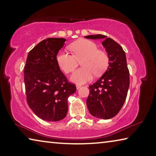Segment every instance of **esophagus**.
<instances>
[{
	"instance_id": "1",
	"label": "esophagus",
	"mask_w": 156,
	"mask_h": 156,
	"mask_svg": "<svg viewBox=\"0 0 156 156\" xmlns=\"http://www.w3.org/2000/svg\"><path fill=\"white\" fill-rule=\"evenodd\" d=\"M80 85H79V84H76V89H78L79 88H80Z\"/></svg>"
}]
</instances>
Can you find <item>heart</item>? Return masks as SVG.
<instances>
[{
	"mask_svg": "<svg viewBox=\"0 0 156 156\" xmlns=\"http://www.w3.org/2000/svg\"><path fill=\"white\" fill-rule=\"evenodd\" d=\"M73 54L66 50L58 53L56 61L60 68L65 73L73 72L81 60L82 67L73 73L71 80L78 84L91 81L94 76L102 74L107 69L109 58L106 52L99 49L97 44L86 39H81L70 46Z\"/></svg>",
	"mask_w": 156,
	"mask_h": 156,
	"instance_id": "heart-1",
	"label": "heart"
}]
</instances>
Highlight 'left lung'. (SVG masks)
<instances>
[{
    "mask_svg": "<svg viewBox=\"0 0 156 156\" xmlns=\"http://www.w3.org/2000/svg\"><path fill=\"white\" fill-rule=\"evenodd\" d=\"M104 39L102 44L109 58V67L98 80L89 87L87 99L89 112L94 117L110 119L118 114L125 103L129 87V71L125 52L113 39L102 34L84 36Z\"/></svg>",
    "mask_w": 156,
    "mask_h": 156,
    "instance_id": "8db88e82",
    "label": "left lung"
}]
</instances>
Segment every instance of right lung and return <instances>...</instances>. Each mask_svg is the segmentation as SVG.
<instances>
[{
    "label": "right lung",
    "mask_w": 156,
    "mask_h": 156,
    "mask_svg": "<svg viewBox=\"0 0 156 156\" xmlns=\"http://www.w3.org/2000/svg\"><path fill=\"white\" fill-rule=\"evenodd\" d=\"M66 39L49 38L29 52L24 70L26 98L33 112L44 120L56 122L68 111V97L76 91L56 61Z\"/></svg>",
    "instance_id": "right-lung-1"
}]
</instances>
